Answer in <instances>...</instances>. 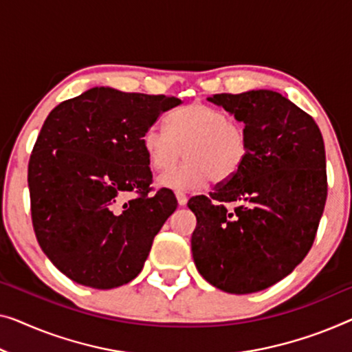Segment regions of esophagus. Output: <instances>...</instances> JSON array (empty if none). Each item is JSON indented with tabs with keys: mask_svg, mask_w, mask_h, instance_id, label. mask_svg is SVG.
I'll return each instance as SVG.
<instances>
[{
	"mask_svg": "<svg viewBox=\"0 0 352 352\" xmlns=\"http://www.w3.org/2000/svg\"><path fill=\"white\" fill-rule=\"evenodd\" d=\"M175 196H177V201H178V204H180V206H185V204L188 202L186 194L183 192V191H177V192H175Z\"/></svg>",
	"mask_w": 352,
	"mask_h": 352,
	"instance_id": "1",
	"label": "esophagus"
}]
</instances>
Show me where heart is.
I'll use <instances>...</instances> for the list:
<instances>
[{"mask_svg":"<svg viewBox=\"0 0 352 352\" xmlns=\"http://www.w3.org/2000/svg\"><path fill=\"white\" fill-rule=\"evenodd\" d=\"M167 131L150 126L142 134V148L151 169L164 172L180 160L185 162L160 178L161 185L186 191L206 186L208 180L232 178L250 155V135L242 123L223 109L191 102L167 115Z\"/></svg>","mask_w":352,"mask_h":352,"instance_id":"1","label":"heart"}]
</instances>
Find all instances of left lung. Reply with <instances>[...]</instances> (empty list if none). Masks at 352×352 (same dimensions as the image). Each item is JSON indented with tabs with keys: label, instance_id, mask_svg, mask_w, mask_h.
Segmentation results:
<instances>
[{
	"label": "left lung",
	"instance_id": "8db88e82",
	"mask_svg": "<svg viewBox=\"0 0 352 352\" xmlns=\"http://www.w3.org/2000/svg\"><path fill=\"white\" fill-rule=\"evenodd\" d=\"M245 123L250 155L230 180L188 207L199 274L218 289L251 294L287 276L311 250L327 199L326 150L316 122L280 93L208 98Z\"/></svg>",
	"mask_w": 352,
	"mask_h": 352
}]
</instances>
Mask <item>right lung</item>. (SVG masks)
Returning <instances> with one entry per match:
<instances>
[{
    "label": "right lung",
    "mask_w": 352,
    "mask_h": 352,
    "mask_svg": "<svg viewBox=\"0 0 352 352\" xmlns=\"http://www.w3.org/2000/svg\"><path fill=\"white\" fill-rule=\"evenodd\" d=\"M180 102L96 87L45 118L28 162L31 221L42 251L72 281L112 289L140 274L178 206L169 188L150 186L140 139Z\"/></svg>",
    "instance_id": "add662e5"
}]
</instances>
